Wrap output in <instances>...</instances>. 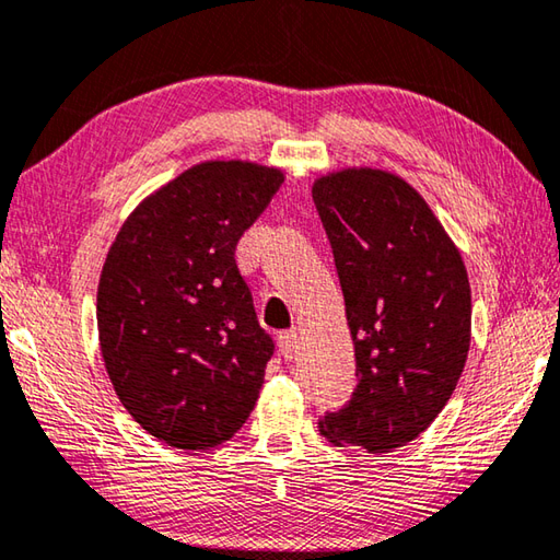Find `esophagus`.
<instances>
[{"mask_svg":"<svg viewBox=\"0 0 560 560\" xmlns=\"http://www.w3.org/2000/svg\"><path fill=\"white\" fill-rule=\"evenodd\" d=\"M277 342H279V349H281V357L287 361H291L295 354H299V335H295V330L279 332Z\"/></svg>","mask_w":560,"mask_h":560,"instance_id":"34e87169","label":"esophagus"}]
</instances>
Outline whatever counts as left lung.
I'll return each mask as SVG.
<instances>
[{
  "instance_id": "obj_1",
  "label": "left lung",
  "mask_w": 560,
  "mask_h": 560,
  "mask_svg": "<svg viewBox=\"0 0 560 560\" xmlns=\"http://www.w3.org/2000/svg\"><path fill=\"white\" fill-rule=\"evenodd\" d=\"M313 201L332 245L359 376L352 400L320 420L323 434L388 454L418 440L462 378L466 267L430 206L396 174H327Z\"/></svg>"
}]
</instances>
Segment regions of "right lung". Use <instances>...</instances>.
I'll return each instance as SVG.
<instances>
[{
  "label": "right lung",
  "instance_id": "add662e5",
  "mask_svg": "<svg viewBox=\"0 0 560 560\" xmlns=\"http://www.w3.org/2000/svg\"><path fill=\"white\" fill-rule=\"evenodd\" d=\"M281 182L249 162L196 164L142 201L108 249L96 293L108 378L170 446H218L255 408L273 339L235 247Z\"/></svg>",
  "mask_w": 560,
  "mask_h": 560
}]
</instances>
